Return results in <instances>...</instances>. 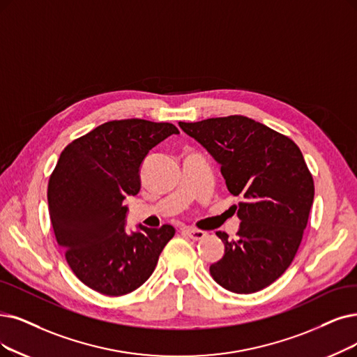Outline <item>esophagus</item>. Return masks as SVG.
I'll return each instance as SVG.
<instances>
[{
  "instance_id": "obj_1",
  "label": "esophagus",
  "mask_w": 357,
  "mask_h": 357,
  "mask_svg": "<svg viewBox=\"0 0 357 357\" xmlns=\"http://www.w3.org/2000/svg\"><path fill=\"white\" fill-rule=\"evenodd\" d=\"M186 234L192 238V240H202L204 237H206V233L202 230H196V228H186Z\"/></svg>"
}]
</instances>
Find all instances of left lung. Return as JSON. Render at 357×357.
<instances>
[{"instance_id": "1", "label": "left lung", "mask_w": 357, "mask_h": 357, "mask_svg": "<svg viewBox=\"0 0 357 357\" xmlns=\"http://www.w3.org/2000/svg\"><path fill=\"white\" fill-rule=\"evenodd\" d=\"M178 126L220 164L228 192L243 197L237 238L217 231L225 250L209 266L212 278L238 294L268 287L293 262L313 204L315 188L301 149L243 116Z\"/></svg>"}]
</instances>
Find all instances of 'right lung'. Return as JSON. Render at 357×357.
I'll list each match as a JSON object with an SVG mask.
<instances>
[{
  "label": "right lung",
  "mask_w": 357,
  "mask_h": 357,
  "mask_svg": "<svg viewBox=\"0 0 357 357\" xmlns=\"http://www.w3.org/2000/svg\"><path fill=\"white\" fill-rule=\"evenodd\" d=\"M171 123L114 120L71 142L48 184L56 243L76 277L95 291L123 296L153 273L176 230L173 225L127 231V196L140 190V167L164 139L178 135Z\"/></svg>",
  "instance_id": "right-lung-1"
}]
</instances>
